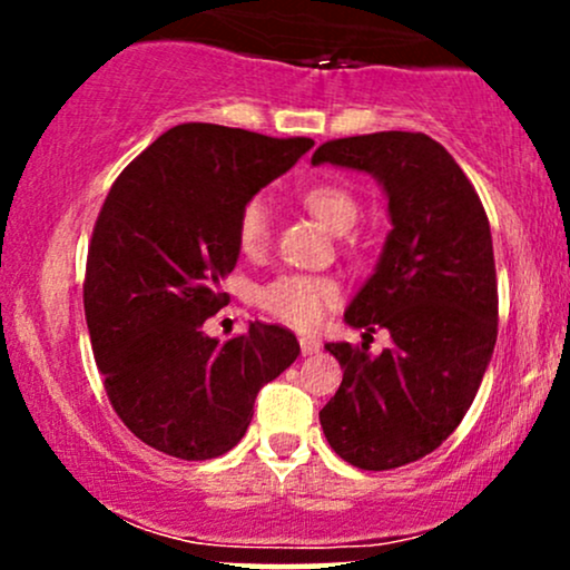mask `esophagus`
<instances>
[{
    "instance_id": "obj_1",
    "label": "esophagus",
    "mask_w": 570,
    "mask_h": 570,
    "mask_svg": "<svg viewBox=\"0 0 570 570\" xmlns=\"http://www.w3.org/2000/svg\"><path fill=\"white\" fill-rule=\"evenodd\" d=\"M318 348H322V343L316 337L299 335V351H303V356H313V353H318Z\"/></svg>"
}]
</instances>
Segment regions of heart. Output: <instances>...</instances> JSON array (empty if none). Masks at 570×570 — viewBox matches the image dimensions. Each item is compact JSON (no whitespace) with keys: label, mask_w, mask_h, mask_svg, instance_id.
Returning <instances> with one entry per match:
<instances>
[{"label":"heart","mask_w":570,"mask_h":570,"mask_svg":"<svg viewBox=\"0 0 570 570\" xmlns=\"http://www.w3.org/2000/svg\"><path fill=\"white\" fill-rule=\"evenodd\" d=\"M307 212L324 222L332 233H348L358 219V203L345 187L311 185L303 193ZM238 244L246 254L257 257L271 244V206L265 198H252L238 214ZM257 303L278 322L313 330L322 324L324 313L340 303L337 281L326 276H305V273H284L259 286Z\"/></svg>","instance_id":"1"}]
</instances>
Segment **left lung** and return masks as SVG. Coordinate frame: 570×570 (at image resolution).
<instances>
[{"label": "left lung", "instance_id": "left-lung-1", "mask_svg": "<svg viewBox=\"0 0 570 570\" xmlns=\"http://www.w3.org/2000/svg\"><path fill=\"white\" fill-rule=\"evenodd\" d=\"M313 166L367 171L389 198L391 233L375 273L345 311L394 345L326 343L343 367L318 412L326 442L367 472L404 466L448 440L472 407L499 335L488 214L453 155L426 134L381 130L326 141Z\"/></svg>", "mask_w": 570, "mask_h": 570}]
</instances>
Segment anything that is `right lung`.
<instances>
[{
  "label": "right lung",
  "mask_w": 570,
  "mask_h": 570,
  "mask_svg": "<svg viewBox=\"0 0 570 570\" xmlns=\"http://www.w3.org/2000/svg\"><path fill=\"white\" fill-rule=\"evenodd\" d=\"M313 139L185 122L117 176L85 267V322L120 421L149 448L208 461L240 442L259 389L299 356L286 326L248 324L227 343L200 330L230 303L238 214Z\"/></svg>",
  "instance_id": "obj_1"
}]
</instances>
